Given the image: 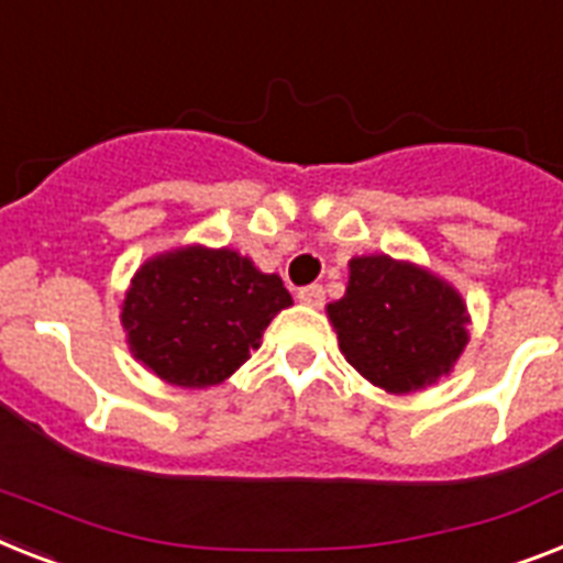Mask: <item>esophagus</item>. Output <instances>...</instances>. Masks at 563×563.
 Returning a JSON list of instances; mask_svg holds the SVG:
<instances>
[{
    "label": "esophagus",
    "instance_id": "obj_1",
    "mask_svg": "<svg viewBox=\"0 0 563 563\" xmlns=\"http://www.w3.org/2000/svg\"><path fill=\"white\" fill-rule=\"evenodd\" d=\"M297 300L306 306H321L323 303V286L312 283V286H303V289H297Z\"/></svg>",
    "mask_w": 563,
    "mask_h": 563
}]
</instances>
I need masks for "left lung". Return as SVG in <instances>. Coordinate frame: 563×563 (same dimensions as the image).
<instances>
[{
	"label": "left lung",
	"instance_id": "8db88e82",
	"mask_svg": "<svg viewBox=\"0 0 563 563\" xmlns=\"http://www.w3.org/2000/svg\"><path fill=\"white\" fill-rule=\"evenodd\" d=\"M344 358L393 396L448 376L468 344V306L431 268L387 254L350 260L341 300L327 306Z\"/></svg>",
	"mask_w": 563,
	"mask_h": 563
}]
</instances>
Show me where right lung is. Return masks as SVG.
I'll use <instances>...</instances> for the list:
<instances>
[{
	"label": "right lung",
	"mask_w": 563,
	"mask_h": 563,
	"mask_svg": "<svg viewBox=\"0 0 563 563\" xmlns=\"http://www.w3.org/2000/svg\"><path fill=\"white\" fill-rule=\"evenodd\" d=\"M291 306L277 274L234 249L178 245L135 272L121 303L132 358L173 387L222 385Z\"/></svg>",
	"instance_id": "1"
}]
</instances>
